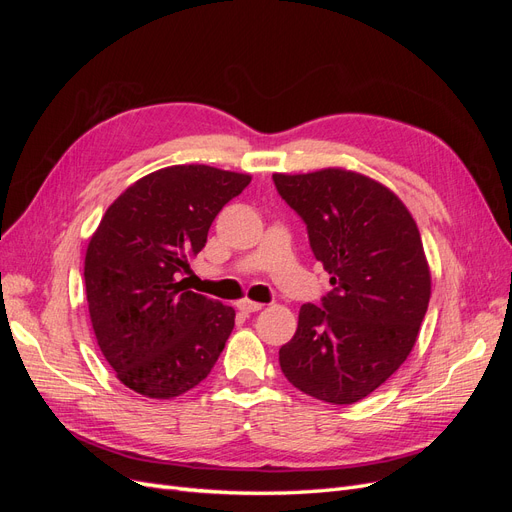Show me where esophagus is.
<instances>
[{"label":"esophagus","mask_w":512,"mask_h":512,"mask_svg":"<svg viewBox=\"0 0 512 512\" xmlns=\"http://www.w3.org/2000/svg\"><path fill=\"white\" fill-rule=\"evenodd\" d=\"M265 305L258 303V301H252V299H241L237 301V309L243 314H252V312H258V309H262Z\"/></svg>","instance_id":"obj_1"}]
</instances>
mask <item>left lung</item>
<instances>
[{"label":"left lung","mask_w":512,"mask_h":512,"mask_svg":"<svg viewBox=\"0 0 512 512\" xmlns=\"http://www.w3.org/2000/svg\"><path fill=\"white\" fill-rule=\"evenodd\" d=\"M307 224L333 292L307 303L280 348L284 376L327 404H354L389 380L412 352L431 297L421 232L401 198L356 170L329 166L273 175Z\"/></svg>","instance_id":"left-lung-1"}]
</instances>
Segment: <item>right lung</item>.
Here are the masks:
<instances>
[{"instance_id":"add662e5","label":"right lung","mask_w":512,"mask_h":512,"mask_svg":"<svg viewBox=\"0 0 512 512\" xmlns=\"http://www.w3.org/2000/svg\"><path fill=\"white\" fill-rule=\"evenodd\" d=\"M252 175L175 164L134 181L106 209L85 254L91 327L115 376L138 395L173 399L203 382L235 327V309L185 290L220 209Z\"/></svg>"}]
</instances>
